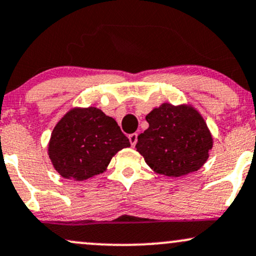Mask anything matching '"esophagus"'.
Masks as SVG:
<instances>
[{"label":"esophagus","instance_id":"esophagus-1","mask_svg":"<svg viewBox=\"0 0 256 256\" xmlns=\"http://www.w3.org/2000/svg\"><path fill=\"white\" fill-rule=\"evenodd\" d=\"M137 136H138L137 134H130V136H128V140H130V143H131L132 146H136V143H137Z\"/></svg>","mask_w":256,"mask_h":256}]
</instances>
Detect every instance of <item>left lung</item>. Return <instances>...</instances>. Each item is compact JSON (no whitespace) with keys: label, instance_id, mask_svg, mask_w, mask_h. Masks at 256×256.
I'll return each instance as SVG.
<instances>
[{"label":"left lung","instance_id":"left-lung-1","mask_svg":"<svg viewBox=\"0 0 256 256\" xmlns=\"http://www.w3.org/2000/svg\"><path fill=\"white\" fill-rule=\"evenodd\" d=\"M149 128L138 134L137 152L152 171L183 177L204 165L213 136L201 113L190 104H162L146 114Z\"/></svg>","mask_w":256,"mask_h":256}]
</instances>
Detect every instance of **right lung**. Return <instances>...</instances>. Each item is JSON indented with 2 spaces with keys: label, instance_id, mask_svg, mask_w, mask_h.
<instances>
[{
  "label": "right lung",
  "instance_id": "1",
  "mask_svg": "<svg viewBox=\"0 0 256 256\" xmlns=\"http://www.w3.org/2000/svg\"><path fill=\"white\" fill-rule=\"evenodd\" d=\"M130 146L112 116L96 107H73L54 126L48 155L61 177L82 182L104 173L112 158Z\"/></svg>",
  "mask_w": 256,
  "mask_h": 256
}]
</instances>
